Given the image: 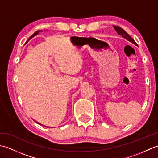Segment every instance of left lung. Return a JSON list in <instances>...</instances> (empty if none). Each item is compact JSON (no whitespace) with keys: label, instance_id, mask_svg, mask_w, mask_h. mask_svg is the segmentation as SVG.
Masks as SVG:
<instances>
[{"label":"left lung","instance_id":"left-lung-1","mask_svg":"<svg viewBox=\"0 0 158 158\" xmlns=\"http://www.w3.org/2000/svg\"><path fill=\"white\" fill-rule=\"evenodd\" d=\"M113 27H114V28H115L116 32L118 33V35H121L123 38L127 39V41H129L130 42L134 43V44H135L136 45H137L135 41V40L131 38L130 36L127 34V33L125 31H124L123 29H122V28H120V27H119V26H114Z\"/></svg>","mask_w":158,"mask_h":158}]
</instances>
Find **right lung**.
Instances as JSON below:
<instances>
[{
  "label": "right lung",
  "instance_id": "add662e5",
  "mask_svg": "<svg viewBox=\"0 0 158 158\" xmlns=\"http://www.w3.org/2000/svg\"><path fill=\"white\" fill-rule=\"evenodd\" d=\"M39 31H36V32H35L34 33V34H33V35H32V36H31V37H30V38H29V39L28 40V41H26V43H27V42H28V41H29V40H30V39H31L32 38H33V37H34V36H35L36 35H37L39 34ZM35 122H36V123H38V124H40V125H41V126H43V125H42V124H41V123H39V122H36V121H35ZM45 126V127H46L45 126Z\"/></svg>",
  "mask_w": 158,
  "mask_h": 158
}]
</instances>
